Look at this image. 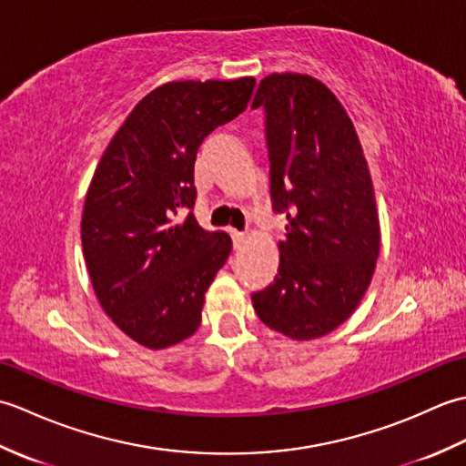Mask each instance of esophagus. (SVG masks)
<instances>
[{"label":"esophagus","mask_w":466,"mask_h":466,"mask_svg":"<svg viewBox=\"0 0 466 466\" xmlns=\"http://www.w3.org/2000/svg\"><path fill=\"white\" fill-rule=\"evenodd\" d=\"M232 242H234V248H240V246L246 242V234L238 232V230H232Z\"/></svg>","instance_id":"esophagus-1"}]
</instances>
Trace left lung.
<instances>
[{
	"label": "left lung",
	"mask_w": 466,
	"mask_h": 466,
	"mask_svg": "<svg viewBox=\"0 0 466 466\" xmlns=\"http://www.w3.org/2000/svg\"><path fill=\"white\" fill-rule=\"evenodd\" d=\"M256 107L264 110L272 210L289 224L279 274L252 304L272 330L319 339L354 312L379 258L370 172L349 114L314 77H264Z\"/></svg>",
	"instance_id": "8db88e82"
}]
</instances>
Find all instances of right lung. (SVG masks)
<instances>
[{
    "label": "right lung",
    "mask_w": 466,
    "mask_h": 466,
    "mask_svg": "<svg viewBox=\"0 0 466 466\" xmlns=\"http://www.w3.org/2000/svg\"><path fill=\"white\" fill-rule=\"evenodd\" d=\"M254 77L172 82L126 117L96 167L82 216L84 258L106 314L147 349L196 332L230 236L194 216L198 147L250 102Z\"/></svg>",
    "instance_id": "obj_1"
}]
</instances>
